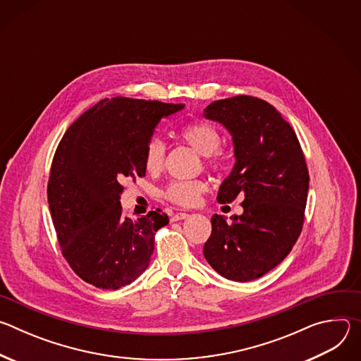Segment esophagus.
<instances>
[{
  "label": "esophagus",
  "mask_w": 361,
  "mask_h": 361,
  "mask_svg": "<svg viewBox=\"0 0 361 361\" xmlns=\"http://www.w3.org/2000/svg\"><path fill=\"white\" fill-rule=\"evenodd\" d=\"M187 217H188L187 213L178 212V213H176V214L171 217V221H180V220H184V219H187Z\"/></svg>",
  "instance_id": "obj_1"
}]
</instances>
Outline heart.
<instances>
[{
	"instance_id": "obj_1",
	"label": "heart",
	"mask_w": 361,
	"mask_h": 361,
	"mask_svg": "<svg viewBox=\"0 0 361 361\" xmlns=\"http://www.w3.org/2000/svg\"><path fill=\"white\" fill-rule=\"evenodd\" d=\"M181 138L200 156L207 157V164L212 169H219L221 161L217 156V149L221 144V135L216 127L207 123H192L185 126L181 133ZM166 160V144L154 137L147 142L144 152V167L149 173L161 171ZM207 183L202 180L190 181H171L164 190V198L180 207H192L201 195L207 191Z\"/></svg>"
}]
</instances>
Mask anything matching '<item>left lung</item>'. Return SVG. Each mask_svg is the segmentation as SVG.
Segmentation results:
<instances>
[{
	"mask_svg": "<svg viewBox=\"0 0 361 361\" xmlns=\"http://www.w3.org/2000/svg\"><path fill=\"white\" fill-rule=\"evenodd\" d=\"M204 117L221 123L234 142L235 164L217 201L226 204L241 195L244 212L231 221L212 217L202 254L219 274L245 283L279 266L301 233L308 192L305 159L291 126L264 99H217Z\"/></svg>",
	"mask_w": 361,
	"mask_h": 361,
	"instance_id": "1",
	"label": "left lung"
}]
</instances>
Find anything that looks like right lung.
<instances>
[{"mask_svg":"<svg viewBox=\"0 0 361 361\" xmlns=\"http://www.w3.org/2000/svg\"><path fill=\"white\" fill-rule=\"evenodd\" d=\"M184 109L127 97L101 99L74 121L51 164L48 204L64 259L85 283L117 290L148 267L160 209L123 214V181L145 176L144 152L161 118Z\"/></svg>","mask_w":361,"mask_h":361,"instance_id":"obj_1","label":"right lung"}]
</instances>
